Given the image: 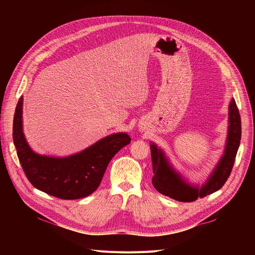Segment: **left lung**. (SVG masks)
I'll use <instances>...</instances> for the list:
<instances>
[{"label":"left lung","mask_w":255,"mask_h":255,"mask_svg":"<svg viewBox=\"0 0 255 255\" xmlns=\"http://www.w3.org/2000/svg\"><path fill=\"white\" fill-rule=\"evenodd\" d=\"M229 123L224 154L202 186H194L187 182L171 166L164 152L152 142L150 146L154 173L152 183L155 189L179 202L190 203L222 188L232 172L241 140V117L235 99H232L230 103Z\"/></svg>","instance_id":"1"}]
</instances>
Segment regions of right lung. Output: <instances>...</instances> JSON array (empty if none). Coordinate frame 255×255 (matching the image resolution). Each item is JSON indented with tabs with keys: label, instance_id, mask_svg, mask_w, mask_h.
<instances>
[{
	"label": "right lung",
	"instance_id": "1",
	"mask_svg": "<svg viewBox=\"0 0 255 255\" xmlns=\"http://www.w3.org/2000/svg\"><path fill=\"white\" fill-rule=\"evenodd\" d=\"M22 96L13 120V141L26 178L40 191L62 199H78L95 191L113 157L131 138L119 132L105 136L84 151L68 157H50L35 153L22 131Z\"/></svg>",
	"mask_w": 255,
	"mask_h": 255
}]
</instances>
